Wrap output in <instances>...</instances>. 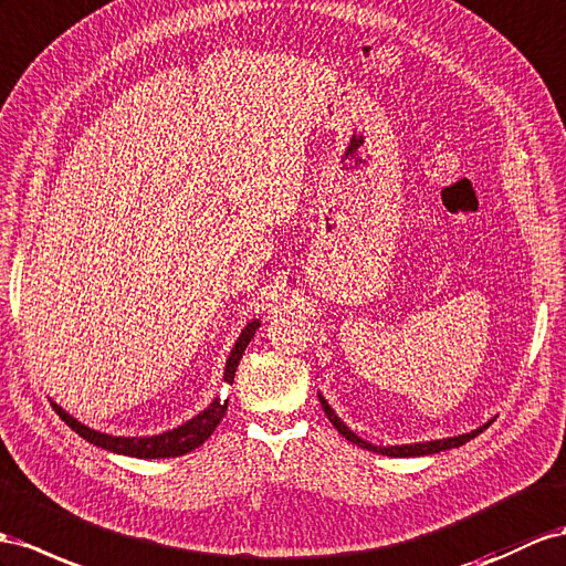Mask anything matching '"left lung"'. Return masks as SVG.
I'll list each match as a JSON object with an SVG mask.
<instances>
[{"instance_id":"8db88e82","label":"left lung","mask_w":566,"mask_h":566,"mask_svg":"<svg viewBox=\"0 0 566 566\" xmlns=\"http://www.w3.org/2000/svg\"><path fill=\"white\" fill-rule=\"evenodd\" d=\"M321 403H323L325 416L329 418V423L339 430L342 438H346L349 442H354V444H358V447H364V449H370V452H375V454H385V457H426V454H438V452H444V449L467 444L469 440L475 438V434H481V432L492 423V421H490V423H485V426H481V428H475V430H471V432H467V434H457V438H447V440L416 442V444H395V447H375V444H370V442H366V440H360L354 430L346 428V426L339 421V416L329 409V403L325 401L323 395H321Z\"/></svg>"}]
</instances>
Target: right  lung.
<instances>
[{
	"mask_svg": "<svg viewBox=\"0 0 566 566\" xmlns=\"http://www.w3.org/2000/svg\"><path fill=\"white\" fill-rule=\"evenodd\" d=\"M258 327H260V323L253 321V323L245 325V329L239 335L234 349H231V354L227 358L224 382H229V385L234 382L239 360H241V356L245 352V346H249V342L253 339ZM227 403H229V399H224V401L214 399L206 411L198 413L196 418H191V421H186L184 426L174 428V430H167L163 434H153V438H114V434L97 432V430H93L88 426L78 423L74 416H69L62 407H56V403H52V407H54L56 413H60V418L71 430H76L81 438L88 440L91 444L109 449V452H117V454L136 457V459H169V457H181V454L193 452L196 447H200L202 442H206L210 434L214 432V428L220 426V421L224 418Z\"/></svg>",
	"mask_w": 566,
	"mask_h": 566,
	"instance_id": "1",
	"label": "right lung"
}]
</instances>
